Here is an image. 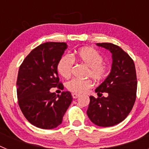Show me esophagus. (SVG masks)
<instances>
[{
    "label": "esophagus",
    "mask_w": 149,
    "mask_h": 149,
    "mask_svg": "<svg viewBox=\"0 0 149 149\" xmlns=\"http://www.w3.org/2000/svg\"><path fill=\"white\" fill-rule=\"evenodd\" d=\"M79 96H80L79 94H77V93H72V97H73V98H78Z\"/></svg>",
    "instance_id": "1"
}]
</instances>
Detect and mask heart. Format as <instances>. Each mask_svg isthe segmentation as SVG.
<instances>
[{
	"label": "heart",
	"instance_id": "heart-1",
	"mask_svg": "<svg viewBox=\"0 0 149 149\" xmlns=\"http://www.w3.org/2000/svg\"><path fill=\"white\" fill-rule=\"evenodd\" d=\"M74 56L79 62L89 67L87 75L95 81H101L106 77L108 68L103 63V56L96 49L91 47H84L77 50ZM74 66V60L69 55L61 56L57 63V71L62 77H70ZM93 84L90 80L72 79L66 84L68 90L75 93H85L89 90Z\"/></svg>",
	"mask_w": 149,
	"mask_h": 149
}]
</instances>
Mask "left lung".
Instances as JSON below:
<instances>
[{"label": "left lung", "mask_w": 149, "mask_h": 149, "mask_svg": "<svg viewBox=\"0 0 149 149\" xmlns=\"http://www.w3.org/2000/svg\"><path fill=\"white\" fill-rule=\"evenodd\" d=\"M96 45L111 52L113 63L109 75L96 88L98 98L89 97L86 113L96 125L110 127L122 122L134 107L137 89L136 68L131 56L118 45L107 42ZM102 92H107L109 96H100Z\"/></svg>", "instance_id": "1"}]
</instances>
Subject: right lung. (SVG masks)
Segmentation results:
<instances>
[{"instance_id": "right-lung-1", "label": "right lung", "mask_w": 149, "mask_h": 149, "mask_svg": "<svg viewBox=\"0 0 149 149\" xmlns=\"http://www.w3.org/2000/svg\"><path fill=\"white\" fill-rule=\"evenodd\" d=\"M67 44L45 42L34 48L19 67L17 78V96L22 113L30 123L42 129L60 125L72 101L70 92L60 95L50 89H63L57 72V63Z\"/></svg>"}]
</instances>
